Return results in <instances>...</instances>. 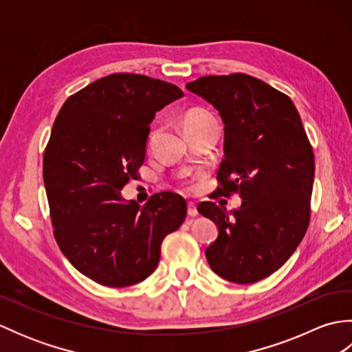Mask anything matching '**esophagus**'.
Wrapping results in <instances>:
<instances>
[{
	"instance_id": "obj_1",
	"label": "esophagus",
	"mask_w": 352,
	"mask_h": 352,
	"mask_svg": "<svg viewBox=\"0 0 352 352\" xmlns=\"http://www.w3.org/2000/svg\"><path fill=\"white\" fill-rule=\"evenodd\" d=\"M188 214L190 216V218H195V216L198 214V210H197V206L193 203H188Z\"/></svg>"
}]
</instances>
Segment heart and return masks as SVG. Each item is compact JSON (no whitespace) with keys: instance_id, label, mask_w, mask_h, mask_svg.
I'll return each mask as SVG.
<instances>
[{"instance_id":"1","label":"heart","mask_w":352,"mask_h":352,"mask_svg":"<svg viewBox=\"0 0 352 352\" xmlns=\"http://www.w3.org/2000/svg\"><path fill=\"white\" fill-rule=\"evenodd\" d=\"M182 122H183L184 130L190 131V130L201 129V126L208 125V124H216V119L210 111H207L204 109H190L183 115ZM183 186L186 190L192 189V183L189 180L183 182Z\"/></svg>"}]
</instances>
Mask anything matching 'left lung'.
I'll list each match as a JSON object with an SVG mask.
<instances>
[{
    "instance_id": "left-lung-1",
    "label": "left lung",
    "mask_w": 352,
    "mask_h": 352,
    "mask_svg": "<svg viewBox=\"0 0 352 352\" xmlns=\"http://www.w3.org/2000/svg\"><path fill=\"white\" fill-rule=\"evenodd\" d=\"M186 89L226 125L216 192L242 198L233 212L212 201L198 206L219 228L207 261L231 283L260 281L286 263L309 228L315 155L300 113L286 94L241 72L199 77Z\"/></svg>"
}]
</instances>
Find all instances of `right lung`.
<instances>
[{
    "label": "right lung",
    "mask_w": 352,
    "mask_h": 352,
    "mask_svg": "<svg viewBox=\"0 0 352 352\" xmlns=\"http://www.w3.org/2000/svg\"><path fill=\"white\" fill-rule=\"evenodd\" d=\"M175 85L111 74L65 101L43 153V183L56 242L72 266L109 287L154 272L163 239L186 219V201L154 193L145 206L119 193L145 160L155 111L182 98Z\"/></svg>",
    "instance_id": "add662e5"
}]
</instances>
